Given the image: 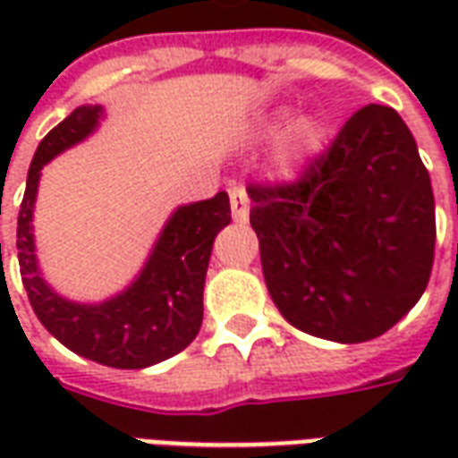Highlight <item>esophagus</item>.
I'll list each match as a JSON object with an SVG mask.
<instances>
[{"mask_svg":"<svg viewBox=\"0 0 458 458\" xmlns=\"http://www.w3.org/2000/svg\"><path fill=\"white\" fill-rule=\"evenodd\" d=\"M230 210H233V218L238 223H248L250 218V199L248 191L242 186H233L230 189Z\"/></svg>","mask_w":458,"mask_h":458,"instance_id":"esophagus-1","label":"esophagus"}]
</instances>
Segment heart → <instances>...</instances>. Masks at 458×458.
<instances>
[{"label":"heart","instance_id":"b5f03b06","mask_svg":"<svg viewBox=\"0 0 458 458\" xmlns=\"http://www.w3.org/2000/svg\"><path fill=\"white\" fill-rule=\"evenodd\" d=\"M292 117H294V107L279 105L275 110H269L258 124V134L265 140L282 134L277 141V149H275V164L284 176L297 174L311 157H317L324 147V140H327V127L318 117L301 114L289 125Z\"/></svg>","mask_w":458,"mask_h":458}]
</instances>
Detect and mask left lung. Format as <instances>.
I'll list each match as a JSON object with an SVG mask.
<instances>
[{
  "label": "left lung",
  "mask_w": 458,
  "mask_h": 458,
  "mask_svg": "<svg viewBox=\"0 0 458 458\" xmlns=\"http://www.w3.org/2000/svg\"><path fill=\"white\" fill-rule=\"evenodd\" d=\"M250 223L279 314L311 336H383L427 289L434 193L412 131L368 105L294 183H250Z\"/></svg>",
  "instance_id": "1"
}]
</instances>
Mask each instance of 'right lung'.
<instances>
[{"instance_id": "add662e5", "label": "right lung", "mask_w": 458, "mask_h": 458, "mask_svg": "<svg viewBox=\"0 0 458 458\" xmlns=\"http://www.w3.org/2000/svg\"><path fill=\"white\" fill-rule=\"evenodd\" d=\"M103 114L100 105L75 107L41 140L26 176L16 250L29 301L51 336L88 360L140 370L181 353L199 336L210 250L216 235L230 223V200L228 193L220 191L213 199L174 210L141 272L120 294L100 304H81L61 297L46 282L36 259L31 220L38 179L54 157L90 137Z\"/></svg>"}]
</instances>
